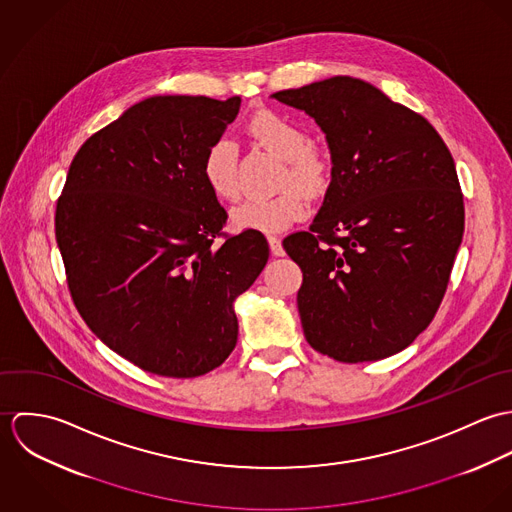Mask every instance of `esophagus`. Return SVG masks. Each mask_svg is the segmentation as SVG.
<instances>
[{
    "label": "esophagus",
    "instance_id": "1",
    "mask_svg": "<svg viewBox=\"0 0 512 512\" xmlns=\"http://www.w3.org/2000/svg\"><path fill=\"white\" fill-rule=\"evenodd\" d=\"M268 244H270V250L274 256H284L286 250L282 246V240L278 236H268Z\"/></svg>",
    "mask_w": 512,
    "mask_h": 512
}]
</instances>
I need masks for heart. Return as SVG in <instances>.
<instances>
[{
    "label": "heart",
    "instance_id": "obj_1",
    "mask_svg": "<svg viewBox=\"0 0 512 512\" xmlns=\"http://www.w3.org/2000/svg\"><path fill=\"white\" fill-rule=\"evenodd\" d=\"M252 138L286 159L280 177V195L270 199H244L230 213L236 228L258 232H282L307 215V196L321 195L331 181L329 157L309 146L307 132L276 112H258L248 122ZM203 177L209 189L224 201L238 197V149L230 138H217L203 155Z\"/></svg>",
    "mask_w": 512,
    "mask_h": 512
}]
</instances>
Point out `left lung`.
<instances>
[{"instance_id": "1", "label": "left lung", "mask_w": 512, "mask_h": 512, "mask_svg": "<svg viewBox=\"0 0 512 512\" xmlns=\"http://www.w3.org/2000/svg\"><path fill=\"white\" fill-rule=\"evenodd\" d=\"M272 96L319 124L333 161L309 232L284 240L303 272V335L339 363L400 353L432 323L463 238L453 157L424 116L365 80Z\"/></svg>"}]
</instances>
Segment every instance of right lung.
<instances>
[{"mask_svg": "<svg viewBox=\"0 0 512 512\" xmlns=\"http://www.w3.org/2000/svg\"><path fill=\"white\" fill-rule=\"evenodd\" d=\"M240 96H151L76 151L55 234L90 331L142 370L193 378L236 347L234 299L264 270L262 232H222L203 155ZM222 235V245L214 240Z\"/></svg>", "mask_w": 512, "mask_h": 512, "instance_id": "1", "label": "right lung"}]
</instances>
